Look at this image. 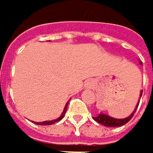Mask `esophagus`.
I'll return each mask as SVG.
<instances>
[{"mask_svg": "<svg viewBox=\"0 0 153 153\" xmlns=\"http://www.w3.org/2000/svg\"><path fill=\"white\" fill-rule=\"evenodd\" d=\"M87 85H88V86H89V87H91V86H92L91 82H88V83H87Z\"/></svg>", "mask_w": 153, "mask_h": 153, "instance_id": "esophagus-1", "label": "esophagus"}]
</instances>
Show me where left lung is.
Here are the masks:
<instances>
[{
    "label": "left lung",
    "mask_w": 153,
    "mask_h": 153,
    "mask_svg": "<svg viewBox=\"0 0 153 153\" xmlns=\"http://www.w3.org/2000/svg\"><path fill=\"white\" fill-rule=\"evenodd\" d=\"M142 95H143V91L141 90V92H140V98H141ZM139 102L140 101H138L137 105L136 106V109L134 110V111L128 118H125V119H114L112 117H110L109 115L104 114V113H100L97 117H93V119L96 121H97L98 123H100V124H102L104 126H106V127H120V126H123L126 123H128L132 119V117L134 116V114H135V112H136V111L137 109Z\"/></svg>",
    "instance_id": "left-lung-1"
}]
</instances>
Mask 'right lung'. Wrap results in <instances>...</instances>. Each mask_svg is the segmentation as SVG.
<instances>
[{"label":"right lung","instance_id":"1","mask_svg":"<svg viewBox=\"0 0 153 153\" xmlns=\"http://www.w3.org/2000/svg\"><path fill=\"white\" fill-rule=\"evenodd\" d=\"M68 103H69V102H68ZM68 103L65 105V109H64V111L62 112L61 116H60L58 119H56V120H48V121H43V122H35V123H36V124H38V125H51V124H54V123H56V122H57V121L61 120L64 118V116H65V112H66L67 106H68Z\"/></svg>","mask_w":153,"mask_h":153}]
</instances>
